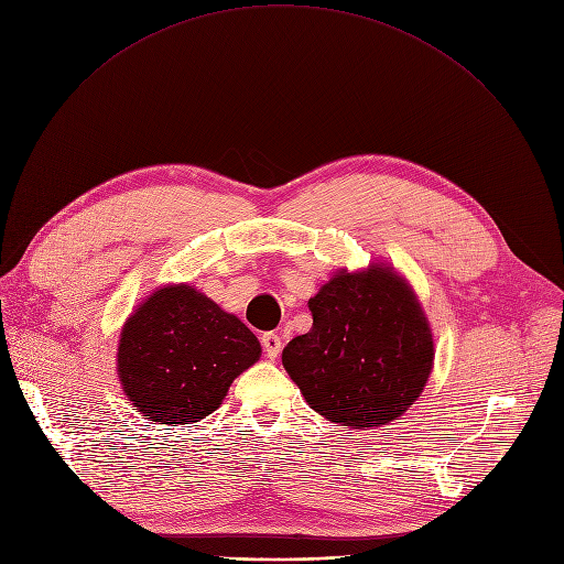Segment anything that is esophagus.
<instances>
[{
	"label": "esophagus",
	"mask_w": 564,
	"mask_h": 564,
	"mask_svg": "<svg viewBox=\"0 0 564 564\" xmlns=\"http://www.w3.org/2000/svg\"><path fill=\"white\" fill-rule=\"evenodd\" d=\"M261 344H263V350H265V355L270 357V360H276V357L281 355L283 341H281V337L276 333H265L261 337Z\"/></svg>",
	"instance_id": "34e87169"
}]
</instances>
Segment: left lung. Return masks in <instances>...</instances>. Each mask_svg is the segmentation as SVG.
Wrapping results in <instances>:
<instances>
[{
  "mask_svg": "<svg viewBox=\"0 0 564 564\" xmlns=\"http://www.w3.org/2000/svg\"><path fill=\"white\" fill-rule=\"evenodd\" d=\"M313 328L283 348L305 402L350 430L380 427L412 406L434 365L421 303L393 268L337 272L308 301Z\"/></svg>",
  "mask_w": 564,
  "mask_h": 564,
  "instance_id": "8db88e82",
  "label": "left lung"
}]
</instances>
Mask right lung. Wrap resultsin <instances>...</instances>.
<instances>
[{
  "mask_svg": "<svg viewBox=\"0 0 564 564\" xmlns=\"http://www.w3.org/2000/svg\"><path fill=\"white\" fill-rule=\"evenodd\" d=\"M261 357L256 335L193 285L152 292L128 317L117 371L128 400L160 425L214 414L231 382Z\"/></svg>",
  "mask_w": 564,
  "mask_h": 564,
  "instance_id": "1",
  "label": "right lung"
}]
</instances>
